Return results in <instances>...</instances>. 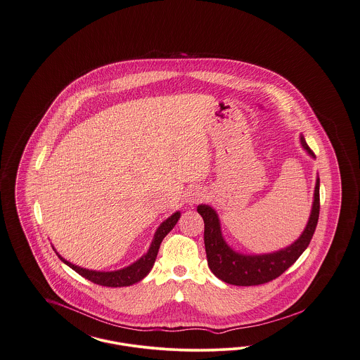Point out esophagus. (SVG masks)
<instances>
[{
  "label": "esophagus",
  "instance_id": "1",
  "mask_svg": "<svg viewBox=\"0 0 360 360\" xmlns=\"http://www.w3.org/2000/svg\"><path fill=\"white\" fill-rule=\"evenodd\" d=\"M201 200H204V191L200 188H191L188 190V204H197Z\"/></svg>",
  "mask_w": 360,
  "mask_h": 360
}]
</instances>
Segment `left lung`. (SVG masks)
Returning a JSON list of instances; mask_svg holds the SVG:
<instances>
[{
    "label": "left lung",
    "instance_id": "left-lung-1",
    "mask_svg": "<svg viewBox=\"0 0 360 360\" xmlns=\"http://www.w3.org/2000/svg\"><path fill=\"white\" fill-rule=\"evenodd\" d=\"M301 144L314 158L304 136H301ZM197 210L205 224L204 243L207 266L212 273L225 283L235 286L263 285L283 274L308 248L320 214V179L316 181L314 201L305 231L291 245L273 254L243 255L235 252L223 239L217 213L207 205H198Z\"/></svg>",
    "mask_w": 360,
    "mask_h": 360
}]
</instances>
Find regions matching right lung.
Wrapping results in <instances>:
<instances>
[{"mask_svg":"<svg viewBox=\"0 0 360 360\" xmlns=\"http://www.w3.org/2000/svg\"><path fill=\"white\" fill-rule=\"evenodd\" d=\"M179 217H181V213L176 212V213H174L172 216H170L166 221L160 224V226L155 232L154 240L151 243V247H150L148 252L144 257H140L134 264H131V266H128V267H125L122 270L106 271V273L105 271L103 273V271L86 270V269L78 267V266L70 263L66 259L60 257L58 252H56V255L59 257V259L63 263H66L69 267H71L74 271H77L78 274L82 275L84 278L89 279L93 283H97V285H101V286H108V288L131 286V285L136 283L139 281H141L146 275L151 271L162 240L165 239L166 235L175 226V224L179 220Z\"/></svg>","mask_w":360,"mask_h":360,"instance_id":"obj_1","label":"right lung"}]
</instances>
